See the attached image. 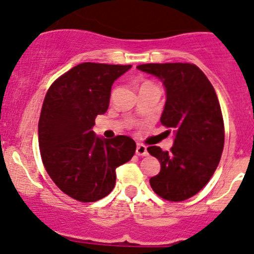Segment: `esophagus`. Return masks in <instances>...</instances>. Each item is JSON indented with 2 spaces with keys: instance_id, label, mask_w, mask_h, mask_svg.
<instances>
[{
  "instance_id": "obj_1",
  "label": "esophagus",
  "mask_w": 254,
  "mask_h": 254,
  "mask_svg": "<svg viewBox=\"0 0 254 254\" xmlns=\"http://www.w3.org/2000/svg\"><path fill=\"white\" fill-rule=\"evenodd\" d=\"M136 154L137 156H147L148 152H147V147L143 146V144L138 143L136 147Z\"/></svg>"
}]
</instances>
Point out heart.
<instances>
[{"mask_svg":"<svg viewBox=\"0 0 254 254\" xmlns=\"http://www.w3.org/2000/svg\"><path fill=\"white\" fill-rule=\"evenodd\" d=\"M147 83H149V82H144V83H143V84H147Z\"/></svg>","mask_w":254,"mask_h":254,"instance_id":"obj_1","label":"heart"}]
</instances>
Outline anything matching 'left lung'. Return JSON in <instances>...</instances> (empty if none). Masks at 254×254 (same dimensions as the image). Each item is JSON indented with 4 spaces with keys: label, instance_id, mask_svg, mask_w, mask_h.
I'll list each match as a JSON object with an SVG mask.
<instances>
[{
    "label": "left lung",
    "instance_id": "obj_1",
    "mask_svg": "<svg viewBox=\"0 0 254 254\" xmlns=\"http://www.w3.org/2000/svg\"><path fill=\"white\" fill-rule=\"evenodd\" d=\"M137 68L156 76L165 86L161 122L175 134L171 151L147 148L161 163L149 185L167 201H185L208 183L223 151V117L216 91L192 64H147Z\"/></svg>",
    "mask_w": 254,
    "mask_h": 254
}]
</instances>
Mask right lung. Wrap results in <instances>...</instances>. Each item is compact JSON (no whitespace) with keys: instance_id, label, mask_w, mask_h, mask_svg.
<instances>
[{"instance_id":"obj_1","label":"right lung","mask_w":254,"mask_h":254,"mask_svg":"<svg viewBox=\"0 0 254 254\" xmlns=\"http://www.w3.org/2000/svg\"><path fill=\"white\" fill-rule=\"evenodd\" d=\"M131 67L77 64L53 82L43 101L38 122L43 166L57 187L79 202L110 194L116 168L136 151L131 137L107 139L92 131L95 118L107 111L113 82Z\"/></svg>"}]
</instances>
